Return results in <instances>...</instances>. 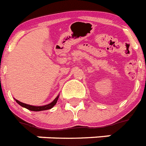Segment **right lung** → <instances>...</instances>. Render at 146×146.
Instances as JSON below:
<instances>
[{
	"instance_id": "obj_1",
	"label": "right lung",
	"mask_w": 146,
	"mask_h": 146,
	"mask_svg": "<svg viewBox=\"0 0 146 146\" xmlns=\"http://www.w3.org/2000/svg\"><path fill=\"white\" fill-rule=\"evenodd\" d=\"M59 95H58L55 98V100H53V102H50V103H49L47 105H45V106H31V105H28L25 104V103H23V102H19V100H16V102L18 103L19 106H21L23 108H25L27 109H29L30 111H44V110H48V109H50L55 106V105L56 104L57 100L59 99Z\"/></svg>"
}]
</instances>
